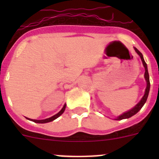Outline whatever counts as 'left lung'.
I'll return each instance as SVG.
<instances>
[{"mask_svg":"<svg viewBox=\"0 0 159 159\" xmlns=\"http://www.w3.org/2000/svg\"><path fill=\"white\" fill-rule=\"evenodd\" d=\"M134 50H135V52L138 53V54L139 55L140 58H141L142 61H143V66H144V67H145V75H145V79H146V80H147V88H146L145 94H144V95H143V99H141V101H140V102H139V103L134 107L132 108L131 110H130L127 112H125V113H123V115H121V116H119L117 119H116V120H122V119H128V118H130L131 116H133L134 115H135L136 113H138V112L139 111L141 110V108L143 107V105H144V103L146 102V101H147V97H148V95H149V92H150V86H151V84H150V79H149V73H148V70H147V64H146L144 59H143V54H142V53L140 52L136 48H134Z\"/></svg>","mask_w":159,"mask_h":159,"instance_id":"left-lung-1","label":"left lung"}]
</instances>
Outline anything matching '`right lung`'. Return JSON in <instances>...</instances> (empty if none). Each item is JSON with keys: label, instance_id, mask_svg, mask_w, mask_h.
Here are the masks:
<instances>
[{"label": "right lung", "instance_id": "obj_1", "mask_svg": "<svg viewBox=\"0 0 159 159\" xmlns=\"http://www.w3.org/2000/svg\"><path fill=\"white\" fill-rule=\"evenodd\" d=\"M65 107H66V104H64V106L63 107V108L61 109V111H60L59 113H57V115H55V116H52V117L48 118V119H42V120H36V119H30L31 121L34 122V123H49V122H52L53 121V120H55L56 119H57V118L59 117V116H60L61 115H62L63 113H64V110H65Z\"/></svg>", "mask_w": 159, "mask_h": 159}]
</instances>
